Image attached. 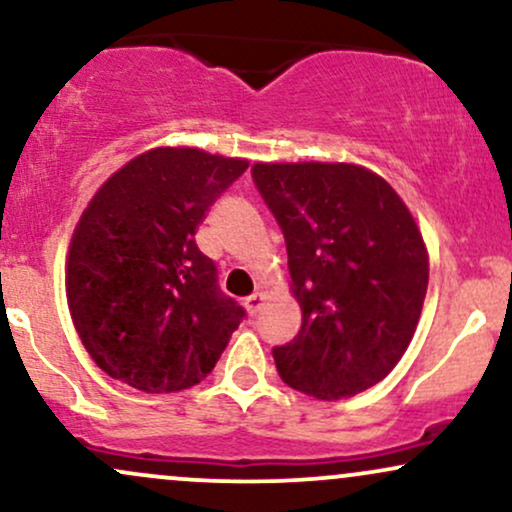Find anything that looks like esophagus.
<instances>
[{
  "mask_svg": "<svg viewBox=\"0 0 512 512\" xmlns=\"http://www.w3.org/2000/svg\"><path fill=\"white\" fill-rule=\"evenodd\" d=\"M262 303H264V296H262V293H252L250 298H245V308H248V313H250V315H257V313H260Z\"/></svg>",
  "mask_w": 512,
  "mask_h": 512,
  "instance_id": "1",
  "label": "esophagus"
}]
</instances>
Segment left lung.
<instances>
[{"label": "left lung", "mask_w": 512, "mask_h": 512, "mask_svg": "<svg viewBox=\"0 0 512 512\" xmlns=\"http://www.w3.org/2000/svg\"><path fill=\"white\" fill-rule=\"evenodd\" d=\"M252 182L286 240L301 330L274 346L281 380L317 399L385 378L414 337L428 257L383 178L349 163H257Z\"/></svg>", "instance_id": "left-lung-1"}]
</instances>
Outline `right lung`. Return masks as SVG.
<instances>
[{
  "instance_id": "add662e5",
  "label": "right lung",
  "mask_w": 512,
  "mask_h": 512,
  "mask_svg": "<svg viewBox=\"0 0 512 512\" xmlns=\"http://www.w3.org/2000/svg\"><path fill=\"white\" fill-rule=\"evenodd\" d=\"M248 161L154 149L110 178L76 226L67 301L98 368L142 392H178L214 370L245 310L219 286L195 233Z\"/></svg>"
}]
</instances>
